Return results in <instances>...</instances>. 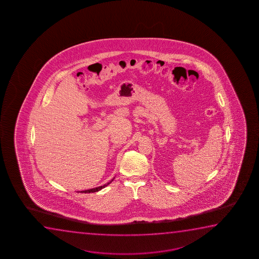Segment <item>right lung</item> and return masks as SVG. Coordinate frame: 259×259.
I'll use <instances>...</instances> for the list:
<instances>
[{
  "label": "right lung",
  "instance_id": "obj_1",
  "mask_svg": "<svg viewBox=\"0 0 259 259\" xmlns=\"http://www.w3.org/2000/svg\"><path fill=\"white\" fill-rule=\"evenodd\" d=\"M113 180H111L110 182H108V183H106V184H104L103 186H101V187H97V188H91V189H88V190H83V191H78V193H85V194H88V193H96V192L100 191L101 189H103V188L107 187L108 185L110 184V183H111V181H113Z\"/></svg>",
  "mask_w": 259,
  "mask_h": 259
}]
</instances>
